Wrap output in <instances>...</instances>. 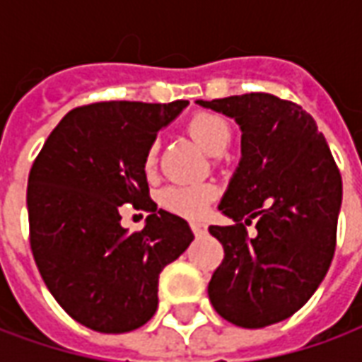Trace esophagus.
<instances>
[{"mask_svg":"<svg viewBox=\"0 0 362 362\" xmlns=\"http://www.w3.org/2000/svg\"><path fill=\"white\" fill-rule=\"evenodd\" d=\"M189 227H192V230H194V235L196 236H202L207 233V227H205L204 223H199V221H192Z\"/></svg>","mask_w":362,"mask_h":362,"instance_id":"1","label":"esophagus"}]
</instances>
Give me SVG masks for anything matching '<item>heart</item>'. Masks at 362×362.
I'll use <instances>...</instances> for the list:
<instances>
[{
  "mask_svg": "<svg viewBox=\"0 0 362 362\" xmlns=\"http://www.w3.org/2000/svg\"><path fill=\"white\" fill-rule=\"evenodd\" d=\"M186 129L189 137L209 155L225 153L233 139L230 124L215 112L202 110L192 114ZM143 170L149 176L157 170V143H153L145 153ZM213 197H215V189L209 184H174L160 194V204L165 209L176 215L188 217V219H199L207 213Z\"/></svg>",
  "mask_w": 362,
  "mask_h": 362,
  "instance_id": "b5f03b06",
  "label": "heart"
}]
</instances>
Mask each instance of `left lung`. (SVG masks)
<instances>
[{
  "label": "left lung",
  "mask_w": 362,
  "mask_h": 362,
  "mask_svg": "<svg viewBox=\"0 0 362 362\" xmlns=\"http://www.w3.org/2000/svg\"><path fill=\"white\" fill-rule=\"evenodd\" d=\"M243 129V158L219 209L235 221L209 227L225 258L209 281L219 316L266 327L314 295L334 259L341 174L310 114L267 93L197 100ZM257 221L250 237L245 225Z\"/></svg>",
  "instance_id": "1"
}]
</instances>
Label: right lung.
I'll use <instances>...</instances> for the list:
<instances>
[{
  "label": "right lung",
  "instance_id": "obj_1",
  "mask_svg": "<svg viewBox=\"0 0 362 362\" xmlns=\"http://www.w3.org/2000/svg\"><path fill=\"white\" fill-rule=\"evenodd\" d=\"M188 100L85 104L67 112L33 163L27 207L30 250L64 310L100 334L147 324L158 273L194 240L186 221L149 197L143 157ZM122 204L150 213L127 235Z\"/></svg>",
  "mask_w": 362,
  "mask_h": 362
}]
</instances>
